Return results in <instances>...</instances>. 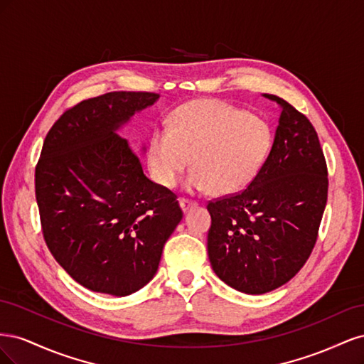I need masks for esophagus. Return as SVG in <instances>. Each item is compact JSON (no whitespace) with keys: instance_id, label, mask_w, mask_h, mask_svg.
Returning a JSON list of instances; mask_svg holds the SVG:
<instances>
[{"instance_id":"1","label":"esophagus","mask_w":364,"mask_h":364,"mask_svg":"<svg viewBox=\"0 0 364 364\" xmlns=\"http://www.w3.org/2000/svg\"><path fill=\"white\" fill-rule=\"evenodd\" d=\"M179 205H181V208H182V211H183V213H188L190 209H193V208H196V206H197V203H196V202L186 200V199H181V200H179Z\"/></svg>"}]
</instances>
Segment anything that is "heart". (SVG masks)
I'll return each mask as SVG.
<instances>
[{"instance_id":"b5f03b06","label":"heart","mask_w":364,"mask_h":364,"mask_svg":"<svg viewBox=\"0 0 364 364\" xmlns=\"http://www.w3.org/2000/svg\"><path fill=\"white\" fill-rule=\"evenodd\" d=\"M266 121L215 98L179 106L168 129H156L149 142L147 164L164 188H173L190 165L191 191L234 194L257 178L272 149Z\"/></svg>"}]
</instances>
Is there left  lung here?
<instances>
[{
	"mask_svg": "<svg viewBox=\"0 0 364 364\" xmlns=\"http://www.w3.org/2000/svg\"><path fill=\"white\" fill-rule=\"evenodd\" d=\"M277 134L257 178L208 203V257L217 277L241 293L281 287L310 258L328 199V170L317 132L282 98Z\"/></svg>",
	"mask_w": 364,
	"mask_h": 364,
	"instance_id": "obj_1",
	"label": "left lung"
}]
</instances>
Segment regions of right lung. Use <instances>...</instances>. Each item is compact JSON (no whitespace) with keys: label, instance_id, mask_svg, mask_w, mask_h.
Instances as JSON below:
<instances>
[{"label":"right lung","instance_id":"right-lung-1","mask_svg":"<svg viewBox=\"0 0 364 364\" xmlns=\"http://www.w3.org/2000/svg\"><path fill=\"white\" fill-rule=\"evenodd\" d=\"M155 92L117 91L65 111L43 141L35 171L43 240L87 290L127 296L155 277L182 220L174 193L151 182L117 130Z\"/></svg>","mask_w":364,"mask_h":364}]
</instances>
